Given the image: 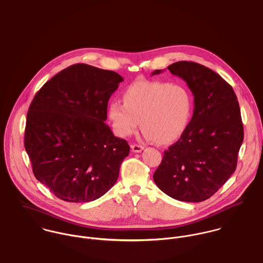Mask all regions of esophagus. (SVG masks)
Listing matches in <instances>:
<instances>
[{
    "mask_svg": "<svg viewBox=\"0 0 263 263\" xmlns=\"http://www.w3.org/2000/svg\"><path fill=\"white\" fill-rule=\"evenodd\" d=\"M130 148H132V150H133V152H135V153H139V152H142V150L144 149L141 145H137V144H134V145H132L130 146Z\"/></svg>",
    "mask_w": 263,
    "mask_h": 263,
    "instance_id": "esophagus-1",
    "label": "esophagus"
}]
</instances>
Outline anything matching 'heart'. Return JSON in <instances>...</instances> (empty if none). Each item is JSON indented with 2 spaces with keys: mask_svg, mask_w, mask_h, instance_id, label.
Segmentation results:
<instances>
[{
  "mask_svg": "<svg viewBox=\"0 0 263 263\" xmlns=\"http://www.w3.org/2000/svg\"><path fill=\"white\" fill-rule=\"evenodd\" d=\"M123 102L112 101L108 116L115 133L130 137L140 121L149 141L167 144L179 139L192 116L193 98L182 83L138 81L126 88Z\"/></svg>",
  "mask_w": 263,
  "mask_h": 263,
  "instance_id": "obj_1",
  "label": "heart"
}]
</instances>
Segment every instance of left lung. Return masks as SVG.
<instances>
[{"mask_svg":"<svg viewBox=\"0 0 263 263\" xmlns=\"http://www.w3.org/2000/svg\"><path fill=\"white\" fill-rule=\"evenodd\" d=\"M167 69L187 83L194 109L186 130L164 151L153 180L175 199L203 201L235 171L243 140L238 102L232 87L202 65L184 61ZM161 72L156 70L152 76Z\"/></svg>","mask_w":263,"mask_h":263,"instance_id":"left-lung-1","label":"left lung"}]
</instances>
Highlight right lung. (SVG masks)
I'll use <instances>...</instances> for the list:
<instances>
[{
  "label": "right lung",
  "mask_w": 263,
  "mask_h": 263,
  "mask_svg": "<svg viewBox=\"0 0 263 263\" xmlns=\"http://www.w3.org/2000/svg\"><path fill=\"white\" fill-rule=\"evenodd\" d=\"M122 81L116 72L76 64L36 93L25 147L35 177L59 198L88 202L116 183L129 146L105 121L109 99Z\"/></svg>",
  "instance_id": "1"
}]
</instances>
